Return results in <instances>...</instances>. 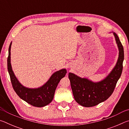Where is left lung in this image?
Returning a JSON list of instances; mask_svg holds the SVG:
<instances>
[{"label":"left lung","instance_id":"obj_1","mask_svg":"<svg viewBox=\"0 0 129 129\" xmlns=\"http://www.w3.org/2000/svg\"><path fill=\"white\" fill-rule=\"evenodd\" d=\"M119 50L116 64L106 77L99 82H93L86 78H81L72 73H69L74 98L80 105L94 106L104 102L112 94L117 82L122 74L124 59V51L117 35L113 32Z\"/></svg>","mask_w":129,"mask_h":129}]
</instances>
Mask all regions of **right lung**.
<instances>
[{
    "instance_id": "obj_1",
    "label": "right lung",
    "mask_w": 129,
    "mask_h": 129,
    "mask_svg": "<svg viewBox=\"0 0 129 129\" xmlns=\"http://www.w3.org/2000/svg\"><path fill=\"white\" fill-rule=\"evenodd\" d=\"M11 45L12 42L10 43L8 49L7 68L11 81L15 91L21 99L34 106L41 108L48 105L53 99L54 92L60 81L66 75L67 72L66 69H62L55 72L48 81L39 88H27L19 81L12 71L11 64Z\"/></svg>"
}]
</instances>
